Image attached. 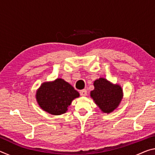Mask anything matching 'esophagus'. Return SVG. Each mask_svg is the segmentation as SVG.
<instances>
[{
    "instance_id": "34e87169",
    "label": "esophagus",
    "mask_w": 155,
    "mask_h": 155,
    "mask_svg": "<svg viewBox=\"0 0 155 155\" xmlns=\"http://www.w3.org/2000/svg\"><path fill=\"white\" fill-rule=\"evenodd\" d=\"M80 94L81 96H86L87 95V91L86 90H83L80 91Z\"/></svg>"
}]
</instances>
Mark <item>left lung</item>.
Segmentation results:
<instances>
[{
  "label": "left lung",
  "mask_w": 155,
  "mask_h": 155,
  "mask_svg": "<svg viewBox=\"0 0 155 155\" xmlns=\"http://www.w3.org/2000/svg\"><path fill=\"white\" fill-rule=\"evenodd\" d=\"M94 86L90 96L102 111L110 114L118 107L123 98L121 86L102 77L94 81Z\"/></svg>",
  "instance_id": "1"
}]
</instances>
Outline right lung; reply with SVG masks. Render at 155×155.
I'll use <instances>...</instances> for the list:
<instances>
[{
  "label": "right lung",
  "mask_w": 155,
  "mask_h": 155,
  "mask_svg": "<svg viewBox=\"0 0 155 155\" xmlns=\"http://www.w3.org/2000/svg\"><path fill=\"white\" fill-rule=\"evenodd\" d=\"M79 96V93L61 78L44 82L35 94L36 101L40 108L54 115L66 113L73 100Z\"/></svg>",
  "instance_id": "obj_1"
}]
</instances>
